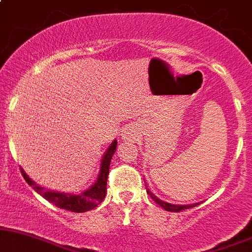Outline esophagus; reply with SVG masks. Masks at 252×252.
<instances>
[{"label": "esophagus", "instance_id": "1", "mask_svg": "<svg viewBox=\"0 0 252 252\" xmlns=\"http://www.w3.org/2000/svg\"><path fill=\"white\" fill-rule=\"evenodd\" d=\"M140 136V128L137 124H128L122 129V134H121V138L126 142H134V141L138 140Z\"/></svg>", "mask_w": 252, "mask_h": 252}]
</instances>
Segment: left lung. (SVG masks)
Segmentation results:
<instances>
[{"instance_id":"left-lung-1","label":"left lung","mask_w":252,"mask_h":252,"mask_svg":"<svg viewBox=\"0 0 252 252\" xmlns=\"http://www.w3.org/2000/svg\"><path fill=\"white\" fill-rule=\"evenodd\" d=\"M147 193L152 196V199L154 200L156 204L160 205L162 209H164L166 211H169V212H180L182 210H187V209H192V207H195L198 206L200 202H195V204H189V205H174V204H169V202H166L163 200H161V199H158V196H156L154 193H152L150 190L147 189Z\"/></svg>"}]
</instances>
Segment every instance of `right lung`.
I'll return each instance as SVG.
<instances>
[{"label":"right lung","mask_w":252,"mask_h":252,"mask_svg":"<svg viewBox=\"0 0 252 252\" xmlns=\"http://www.w3.org/2000/svg\"><path fill=\"white\" fill-rule=\"evenodd\" d=\"M116 148L117 141L114 140V142L110 144L109 148L104 153L102 160H100L99 172H98L96 181L88 189L83 190V192L78 193V194L47 189L46 187H41L36 182L32 180L30 176L26 174L24 168H21V172L25 180L28 182V185H31L34 190L39 193L42 198H45L46 200L56 205L57 207L71 211V212H86V211L94 210V207H97L104 200V198H105L106 181H108L110 162H111L112 155L116 152Z\"/></svg>","instance_id":"add662e5"}]
</instances>
